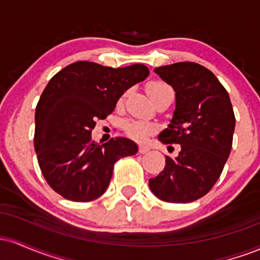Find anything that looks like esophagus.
<instances>
[{"label":"esophagus","instance_id":"1","mask_svg":"<svg viewBox=\"0 0 260 260\" xmlns=\"http://www.w3.org/2000/svg\"><path fill=\"white\" fill-rule=\"evenodd\" d=\"M149 150H150V149H149L148 147H145V145H139V149H138L139 154H147V153H149Z\"/></svg>","mask_w":260,"mask_h":260}]
</instances>
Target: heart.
Wrapping results in <instances>:
<instances>
[{"label":"heart","mask_w":260,"mask_h":260,"mask_svg":"<svg viewBox=\"0 0 260 260\" xmlns=\"http://www.w3.org/2000/svg\"><path fill=\"white\" fill-rule=\"evenodd\" d=\"M147 91L153 101L161 96V95L166 94V92H172V94H174L171 86L162 82L149 83L147 86ZM155 129H156V127H155L153 123L147 121L128 120L124 122V131H126V133L131 137V138L139 140V142L147 139L150 134H153L155 132Z\"/></svg>","instance_id":"obj_1"}]
</instances>
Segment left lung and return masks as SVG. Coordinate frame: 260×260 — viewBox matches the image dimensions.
<instances>
[{"mask_svg": "<svg viewBox=\"0 0 260 260\" xmlns=\"http://www.w3.org/2000/svg\"><path fill=\"white\" fill-rule=\"evenodd\" d=\"M176 95L171 122L159 134L164 144H180L175 159L149 187L168 203H190L204 197L221 175L232 148L235 113L229 92L213 72L194 62L155 68Z\"/></svg>", "mask_w": 260, "mask_h": 260, "instance_id": "obj_1", "label": "left lung"}]
</instances>
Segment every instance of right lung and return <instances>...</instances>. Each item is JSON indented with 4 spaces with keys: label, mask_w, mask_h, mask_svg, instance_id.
<instances>
[{
    "label": "right lung",
    "mask_w": 260,
    "mask_h": 260,
    "mask_svg": "<svg viewBox=\"0 0 260 260\" xmlns=\"http://www.w3.org/2000/svg\"><path fill=\"white\" fill-rule=\"evenodd\" d=\"M149 76L144 64L122 68L95 62L68 64L47 83L35 110L34 148L45 180L68 201L90 202L105 193L118 159L134 155L133 140H91L123 92Z\"/></svg>",
    "instance_id": "add662e5"
}]
</instances>
